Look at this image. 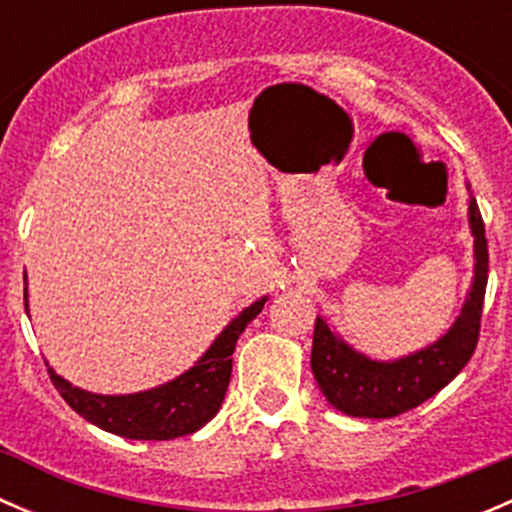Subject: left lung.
Segmentation results:
<instances>
[{"instance_id": "8db88e82", "label": "left lung", "mask_w": 512, "mask_h": 512, "mask_svg": "<svg viewBox=\"0 0 512 512\" xmlns=\"http://www.w3.org/2000/svg\"><path fill=\"white\" fill-rule=\"evenodd\" d=\"M468 227L473 235V282L461 314L443 337L428 347L391 361L371 359L344 342L322 317L314 322L312 374L329 404L347 416L391 418L416 409L451 384L478 344L480 312L488 285V242L473 193L468 195Z\"/></svg>"}]
</instances>
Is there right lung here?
<instances>
[{
  "mask_svg": "<svg viewBox=\"0 0 512 512\" xmlns=\"http://www.w3.org/2000/svg\"><path fill=\"white\" fill-rule=\"evenodd\" d=\"M27 285V277H24ZM267 297L242 309L215 337L205 354L175 379L136 394H94L74 386L49 366L51 381L66 404L86 421L133 441H170L203 428L220 411L232 374V352L247 324L262 312ZM24 309L29 314V292L24 287Z\"/></svg>",
  "mask_w": 512,
  "mask_h": 512,
  "instance_id": "add662e5",
  "label": "right lung"
}]
</instances>
